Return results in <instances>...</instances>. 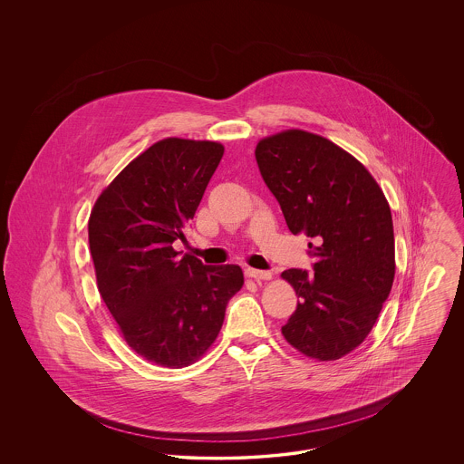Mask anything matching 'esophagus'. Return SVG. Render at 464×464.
<instances>
[{
    "mask_svg": "<svg viewBox=\"0 0 464 464\" xmlns=\"http://www.w3.org/2000/svg\"><path fill=\"white\" fill-rule=\"evenodd\" d=\"M245 275L248 278H254V280H269L273 276L271 271H263V269H254V267H246L245 269Z\"/></svg>",
    "mask_w": 464,
    "mask_h": 464,
    "instance_id": "esophagus-1",
    "label": "esophagus"
}]
</instances>
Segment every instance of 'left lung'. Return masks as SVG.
Returning <instances> with one entry per match:
<instances>
[{
    "mask_svg": "<svg viewBox=\"0 0 464 464\" xmlns=\"http://www.w3.org/2000/svg\"><path fill=\"white\" fill-rule=\"evenodd\" d=\"M256 160L288 229L314 240V273H282L299 297L282 334L309 358L337 360L372 331L393 285L388 199L356 158L322 135L285 130L266 137Z\"/></svg>",
    "mask_w": 464,
    "mask_h": 464,
    "instance_id": "1",
    "label": "left lung"
}]
</instances>
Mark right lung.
<instances>
[{
	"mask_svg": "<svg viewBox=\"0 0 464 464\" xmlns=\"http://www.w3.org/2000/svg\"><path fill=\"white\" fill-rule=\"evenodd\" d=\"M224 155L212 140L169 137L132 160L95 201L89 221L97 287L133 352L180 369L216 341L242 267L179 257Z\"/></svg>",
	"mask_w": 464,
	"mask_h": 464,
	"instance_id": "right-lung-1",
	"label": "right lung"
}]
</instances>
